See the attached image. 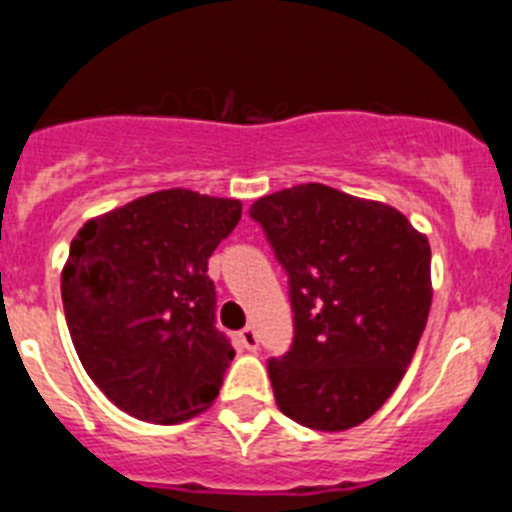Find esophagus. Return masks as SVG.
Returning a JSON list of instances; mask_svg holds the SVG:
<instances>
[{"label":"esophagus","mask_w":512,"mask_h":512,"mask_svg":"<svg viewBox=\"0 0 512 512\" xmlns=\"http://www.w3.org/2000/svg\"><path fill=\"white\" fill-rule=\"evenodd\" d=\"M241 343L248 351H259V333H256L253 325H246V328L241 330Z\"/></svg>","instance_id":"esophagus-1"}]
</instances>
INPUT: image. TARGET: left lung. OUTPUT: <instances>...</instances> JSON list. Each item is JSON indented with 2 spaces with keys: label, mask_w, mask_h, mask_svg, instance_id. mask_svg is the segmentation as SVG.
<instances>
[{
  "label": "left lung",
  "mask_w": 512,
  "mask_h": 512,
  "mask_svg": "<svg viewBox=\"0 0 512 512\" xmlns=\"http://www.w3.org/2000/svg\"><path fill=\"white\" fill-rule=\"evenodd\" d=\"M289 277L295 341L269 359L287 418L346 431L390 400L431 310V246L395 207L325 184L251 205Z\"/></svg>",
  "instance_id": "1"
}]
</instances>
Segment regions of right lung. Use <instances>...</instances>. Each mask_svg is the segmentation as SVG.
<instances>
[{
	"instance_id": "obj_1",
	"label": "right lung",
	"mask_w": 512,
	"mask_h": 512,
	"mask_svg": "<svg viewBox=\"0 0 512 512\" xmlns=\"http://www.w3.org/2000/svg\"><path fill=\"white\" fill-rule=\"evenodd\" d=\"M238 200L164 189L92 217L71 241L61 297L81 364L122 413L182 423L215 402L235 351L215 328L207 259Z\"/></svg>"
}]
</instances>
